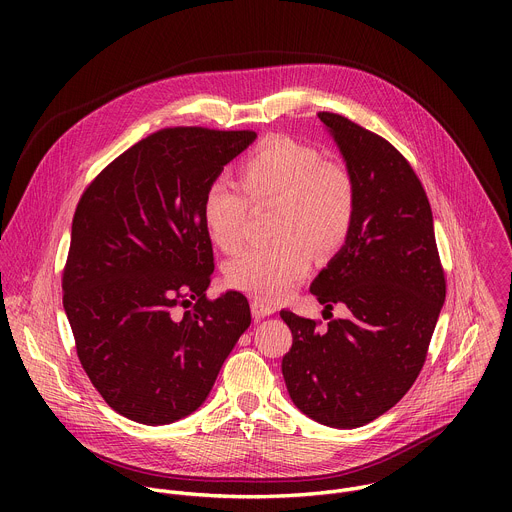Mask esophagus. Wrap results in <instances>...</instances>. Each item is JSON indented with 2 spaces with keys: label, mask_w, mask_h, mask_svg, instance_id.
Masks as SVG:
<instances>
[{
  "label": "esophagus",
  "mask_w": 512,
  "mask_h": 512,
  "mask_svg": "<svg viewBox=\"0 0 512 512\" xmlns=\"http://www.w3.org/2000/svg\"><path fill=\"white\" fill-rule=\"evenodd\" d=\"M251 312H253V318L255 320H261L265 316H271L275 312V308L269 304V302H263V300H253L251 302Z\"/></svg>",
  "instance_id": "obj_1"
}]
</instances>
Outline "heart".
Listing matches in <instances>:
<instances>
[{
    "label": "heart",
    "instance_id": "obj_1",
    "mask_svg": "<svg viewBox=\"0 0 512 512\" xmlns=\"http://www.w3.org/2000/svg\"><path fill=\"white\" fill-rule=\"evenodd\" d=\"M239 188L214 180L202 194L208 239L225 253L243 243L249 204H275L271 245L249 247L227 265L233 287L259 300H277L310 271L314 253L338 251L352 229L356 190L350 174L289 137L263 141L237 168Z\"/></svg>",
    "mask_w": 512,
    "mask_h": 512
}]
</instances>
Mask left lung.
<instances>
[{
  "instance_id": "8db88e82",
  "label": "left lung",
  "mask_w": 512,
  "mask_h": 512,
  "mask_svg": "<svg viewBox=\"0 0 512 512\" xmlns=\"http://www.w3.org/2000/svg\"><path fill=\"white\" fill-rule=\"evenodd\" d=\"M346 162L356 210L342 249L310 291L348 318L320 330L281 310L294 344L281 373L294 405L314 421L352 429L389 411L415 383L446 300L427 194L409 162L381 135L318 113Z\"/></svg>"
}]
</instances>
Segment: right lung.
<instances>
[{
    "instance_id": "add662e5",
    "label": "right lung",
    "mask_w": 512,
    "mask_h": 512,
    "mask_svg": "<svg viewBox=\"0 0 512 512\" xmlns=\"http://www.w3.org/2000/svg\"><path fill=\"white\" fill-rule=\"evenodd\" d=\"M255 131L168 127L137 141L83 192L62 306L95 389L119 415L166 425L196 411L251 324L241 291L208 300L202 194Z\"/></svg>"
}]
</instances>
